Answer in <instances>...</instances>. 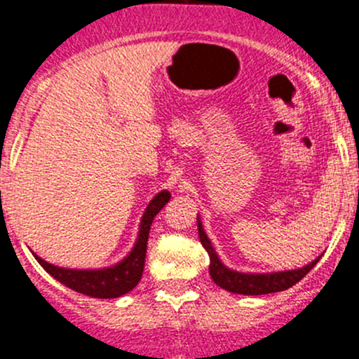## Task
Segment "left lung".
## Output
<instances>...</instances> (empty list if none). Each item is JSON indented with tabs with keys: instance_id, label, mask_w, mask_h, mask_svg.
Returning a JSON list of instances; mask_svg holds the SVG:
<instances>
[{
	"instance_id": "8db88e82",
	"label": "left lung",
	"mask_w": 359,
	"mask_h": 359,
	"mask_svg": "<svg viewBox=\"0 0 359 359\" xmlns=\"http://www.w3.org/2000/svg\"><path fill=\"white\" fill-rule=\"evenodd\" d=\"M198 234H200L201 245L210 255V276H212L213 283H217L224 290L240 293V295H266V293L287 290L297 281L302 280L321 259V255L316 257L313 262L297 267V269L273 271V273H243V271L231 269L220 260L219 253L215 252L212 241L208 240L205 229H203L200 217H198Z\"/></svg>"
}]
</instances>
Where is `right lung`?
I'll use <instances>...</instances> for the list:
<instances>
[{
  "label": "right lung",
  "mask_w": 359,
  "mask_h": 359,
  "mask_svg": "<svg viewBox=\"0 0 359 359\" xmlns=\"http://www.w3.org/2000/svg\"><path fill=\"white\" fill-rule=\"evenodd\" d=\"M170 198L172 194L163 189L149 201V205L144 210L142 219H140L139 233H137L132 250L112 266L97 267V269H71V267H60L46 262L32 250L31 253L50 276H53L59 283L66 285L71 290L93 297V299H118L139 285L140 278H142L144 262H146L151 224L159 210L170 201Z\"/></svg>",
  "instance_id": "add662e5"
}]
</instances>
